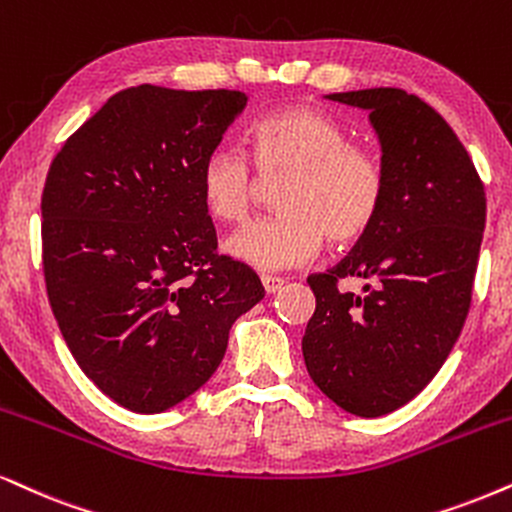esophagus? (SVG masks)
Instances as JSON below:
<instances>
[{
    "label": "esophagus",
    "instance_id": "34e87169",
    "mask_svg": "<svg viewBox=\"0 0 512 512\" xmlns=\"http://www.w3.org/2000/svg\"><path fill=\"white\" fill-rule=\"evenodd\" d=\"M262 286H264V290H267L269 295H271V293H278V290L283 288V278H281V276H269V274H264V276H262Z\"/></svg>",
    "mask_w": 512,
    "mask_h": 512
}]
</instances>
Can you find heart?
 Masks as SVG:
<instances>
[{
  "label": "heart",
  "mask_w": 512,
  "mask_h": 512,
  "mask_svg": "<svg viewBox=\"0 0 512 512\" xmlns=\"http://www.w3.org/2000/svg\"><path fill=\"white\" fill-rule=\"evenodd\" d=\"M250 160L278 184L276 215L255 219L224 241L226 255L260 271L290 269L331 245L364 238L387 196V174L378 155L354 146L352 134L331 115L290 106L264 115L248 129ZM200 200L219 222L248 215L255 177L250 163L229 146L205 155L198 172Z\"/></svg>",
  "instance_id": "b5f03b06"
}]
</instances>
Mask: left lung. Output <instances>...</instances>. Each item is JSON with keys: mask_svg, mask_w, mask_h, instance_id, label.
<instances>
[{"mask_svg": "<svg viewBox=\"0 0 512 512\" xmlns=\"http://www.w3.org/2000/svg\"><path fill=\"white\" fill-rule=\"evenodd\" d=\"M364 108L383 148L387 196L354 250L307 278L302 338L314 385L340 409L385 416L435 378L465 323L487 198L468 151L435 108L404 89L328 94ZM342 277L365 281L361 294Z\"/></svg>", "mask_w": 512, "mask_h": 512, "instance_id": "obj_1", "label": "left lung"}]
</instances>
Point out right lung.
<instances>
[{
  "label": "right lung",
  "mask_w": 512,
  "mask_h": 512,
  "mask_svg": "<svg viewBox=\"0 0 512 512\" xmlns=\"http://www.w3.org/2000/svg\"><path fill=\"white\" fill-rule=\"evenodd\" d=\"M245 103L231 89H122L49 167L51 312L84 375L129 411H167L208 383L234 321L264 297L248 264L217 255L198 189Z\"/></svg>",
  "instance_id": "obj_1"
}]
</instances>
